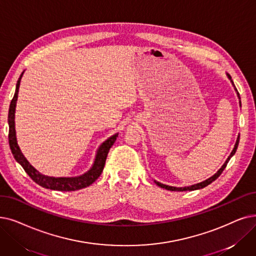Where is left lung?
I'll return each instance as SVG.
<instances>
[{"label":"left lung","mask_w":256,"mask_h":256,"mask_svg":"<svg viewBox=\"0 0 256 256\" xmlns=\"http://www.w3.org/2000/svg\"><path fill=\"white\" fill-rule=\"evenodd\" d=\"M228 77H229V80H231V76L228 75ZM231 82H232V80H231ZM232 84H233V82H232ZM236 92H238V90H236ZM238 97H240V95H238ZM238 142H240V137H238V140H236V146H234V148H233V150L231 152V154H230V156L228 157V159L226 160V162L224 163V165L222 166V168L218 170V172L216 174H214L212 176H210L209 179H207V180H205V181H203V182H201V183H198V184H194V185H192V186H187V187H172V186H168V185H164V184H162V183H160V182H157V181H154V183L157 184L158 186H160V187H162V188H165V190H172V192H186V190H190H190H201V188H204V187H206L207 185L212 183L214 181H216V180L218 179V178L222 174V172H223V170L226 168V166H227V164H228L230 158L232 157L233 154H236V148H238Z\"/></svg>","instance_id":"left-lung-1"}]
</instances>
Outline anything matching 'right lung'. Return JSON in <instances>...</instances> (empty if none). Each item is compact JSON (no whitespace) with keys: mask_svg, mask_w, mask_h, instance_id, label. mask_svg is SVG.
<instances>
[{"mask_svg":"<svg viewBox=\"0 0 256 256\" xmlns=\"http://www.w3.org/2000/svg\"><path fill=\"white\" fill-rule=\"evenodd\" d=\"M23 73H22V75H23ZM22 75L20 76V78L16 82V93L12 100L10 102L9 113H8V124H9L8 139H9L10 150L14 154V159L22 165V168H24V170L28 174V176L31 178V179L42 187L49 188V190H60V192H75V190H82V188L90 186L92 183H94L98 179L99 176L102 174L108 150L110 148H112L114 142L116 141L118 134H115L112 137H110L106 141H104L102 144L100 148H99L97 152L96 159L94 161L92 168L84 174L75 176V178H53V176H44L40 174L34 168H33V166L30 165V163L26 160L23 154H22L18 146L16 137L14 113H16V104L18 100V93Z\"/></svg>","mask_w":256,"mask_h":256,"instance_id":"right-lung-1","label":"right lung"}]
</instances>
